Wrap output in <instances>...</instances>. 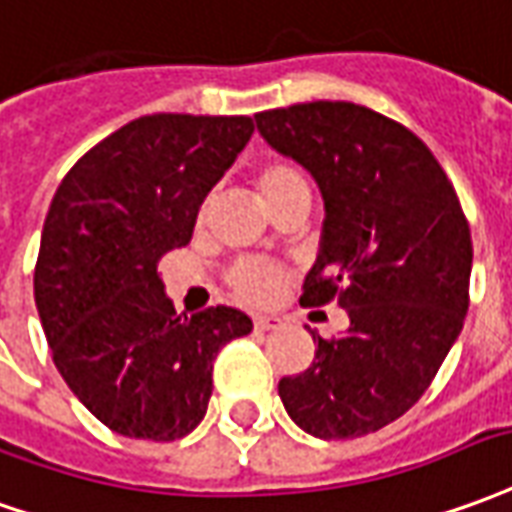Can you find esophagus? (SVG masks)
I'll return each instance as SVG.
<instances>
[{"label": "esophagus", "mask_w": 512, "mask_h": 512, "mask_svg": "<svg viewBox=\"0 0 512 512\" xmlns=\"http://www.w3.org/2000/svg\"><path fill=\"white\" fill-rule=\"evenodd\" d=\"M252 321H255V330H260V332L277 330V327H282L280 316H266V313H260V316H255Z\"/></svg>", "instance_id": "1"}]
</instances>
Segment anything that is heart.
Returning a JSON list of instances; mask_svg holds the SVG:
<instances>
[{"label":"heart","instance_id":"obj_1","mask_svg":"<svg viewBox=\"0 0 512 512\" xmlns=\"http://www.w3.org/2000/svg\"><path fill=\"white\" fill-rule=\"evenodd\" d=\"M255 182L257 191H260L268 207L274 205L280 196L296 191V188H307L302 174L288 163H280V160L266 163L263 169L257 171ZM230 282L241 299L260 305V302H268V299H274L280 293L282 274L274 266H266V263H241V266L232 268Z\"/></svg>","mask_w":512,"mask_h":512}]
</instances>
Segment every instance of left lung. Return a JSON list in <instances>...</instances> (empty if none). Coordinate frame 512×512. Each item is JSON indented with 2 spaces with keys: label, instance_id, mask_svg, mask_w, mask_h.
I'll list each match as a JSON object with an SVG mask.
<instances>
[{
  "label": "left lung",
  "instance_id": "1",
  "mask_svg": "<svg viewBox=\"0 0 512 512\" xmlns=\"http://www.w3.org/2000/svg\"><path fill=\"white\" fill-rule=\"evenodd\" d=\"M257 132L316 180L324 230L302 305H338L341 338L316 341L313 363L280 380L296 427L360 438L405 416L455 346L468 310L471 232L427 144L352 102L257 113Z\"/></svg>",
  "mask_w": 512,
  "mask_h": 512
}]
</instances>
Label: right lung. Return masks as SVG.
<instances>
[{
    "label": "right lung",
    "instance_id": "right-lung-1",
    "mask_svg": "<svg viewBox=\"0 0 512 512\" xmlns=\"http://www.w3.org/2000/svg\"><path fill=\"white\" fill-rule=\"evenodd\" d=\"M252 132L249 116H141L82 155L49 205L35 307L60 377L119 435L196 430L219 349L252 332L235 307L177 316L157 274Z\"/></svg>",
    "mask_w": 512,
    "mask_h": 512
}]
</instances>
